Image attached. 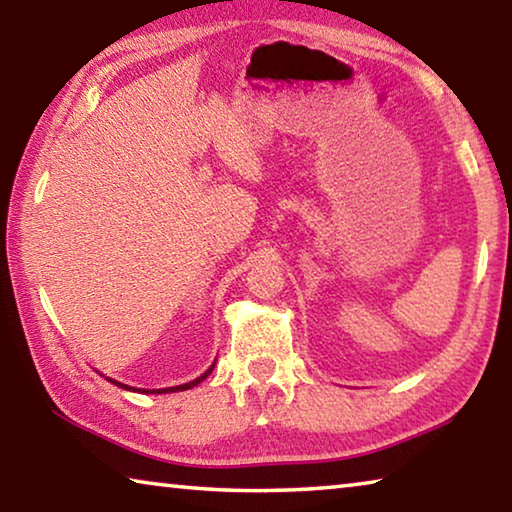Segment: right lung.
Segmentation results:
<instances>
[{
	"label": "right lung",
	"instance_id": "1",
	"mask_svg": "<svg viewBox=\"0 0 512 512\" xmlns=\"http://www.w3.org/2000/svg\"><path fill=\"white\" fill-rule=\"evenodd\" d=\"M214 370V366L210 368V370H205L203 372V375L201 377H198V379H194V381H189V384H183V386H173V388H158V391H144V393H176V391H187V388H194L196 384H201V381L207 377V375H210V372ZM112 381V379H110ZM112 384H117V381H112ZM117 386H121V388H128L126 384H117Z\"/></svg>",
	"mask_w": 512,
	"mask_h": 512
}]
</instances>
